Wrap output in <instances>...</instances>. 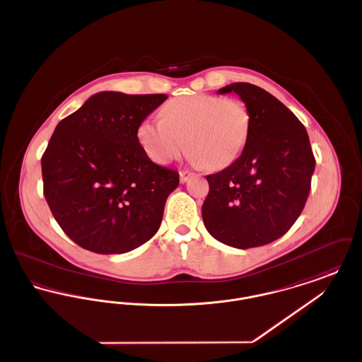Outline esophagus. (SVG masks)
<instances>
[{"label":"esophagus","mask_w":362,"mask_h":362,"mask_svg":"<svg viewBox=\"0 0 362 362\" xmlns=\"http://www.w3.org/2000/svg\"><path fill=\"white\" fill-rule=\"evenodd\" d=\"M179 175H180V183H186L194 173H189V171H180Z\"/></svg>","instance_id":"obj_1"}]
</instances>
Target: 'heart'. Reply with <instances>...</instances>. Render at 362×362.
Segmentation results:
<instances>
[{
	"label": "heart",
	"mask_w": 362,
	"mask_h": 362,
	"mask_svg": "<svg viewBox=\"0 0 362 362\" xmlns=\"http://www.w3.org/2000/svg\"><path fill=\"white\" fill-rule=\"evenodd\" d=\"M250 129L251 114L244 102L201 93L170 100L161 108V121L141 122L138 138L156 163L176 160L187 141L195 164L223 170L240 157Z\"/></svg>",
	"instance_id": "b5f03b06"
}]
</instances>
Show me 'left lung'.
Returning <instances> with one entry per match:
<instances>
[{
	"label": "left lung",
	"instance_id": "obj_1",
	"mask_svg": "<svg viewBox=\"0 0 362 362\" xmlns=\"http://www.w3.org/2000/svg\"><path fill=\"white\" fill-rule=\"evenodd\" d=\"M230 92L250 110V136L233 164L207 175L202 218L216 240L245 250L292 228L310 194L315 157L304 124L272 93L248 83L218 89Z\"/></svg>",
	"mask_w": 362,
	"mask_h": 362
}]
</instances>
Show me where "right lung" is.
Segmentation results:
<instances>
[{"instance_id":"1","label":"right lung","mask_w":362,"mask_h":362,"mask_svg":"<svg viewBox=\"0 0 362 362\" xmlns=\"http://www.w3.org/2000/svg\"><path fill=\"white\" fill-rule=\"evenodd\" d=\"M167 95L100 92L59 122L42 156L43 194L62 230L96 254L155 236L179 173L155 164L138 126Z\"/></svg>"}]
</instances>
